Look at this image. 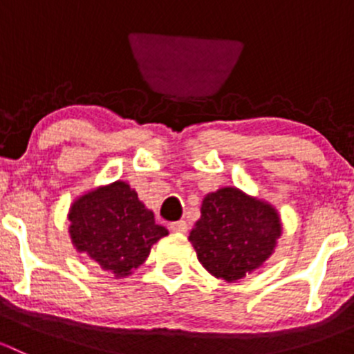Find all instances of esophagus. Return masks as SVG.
I'll return each mask as SVG.
<instances>
[{
  "label": "esophagus",
  "mask_w": 354,
  "mask_h": 354,
  "mask_svg": "<svg viewBox=\"0 0 354 354\" xmlns=\"http://www.w3.org/2000/svg\"><path fill=\"white\" fill-rule=\"evenodd\" d=\"M169 230L174 231V233H187L188 223L187 221H176V223L169 224Z\"/></svg>",
  "instance_id": "34e87169"
}]
</instances>
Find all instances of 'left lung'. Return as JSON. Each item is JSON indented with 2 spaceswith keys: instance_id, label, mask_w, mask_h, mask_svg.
<instances>
[{
  "instance_id": "1",
  "label": "left lung",
  "mask_w": 354,
  "mask_h": 354,
  "mask_svg": "<svg viewBox=\"0 0 354 354\" xmlns=\"http://www.w3.org/2000/svg\"><path fill=\"white\" fill-rule=\"evenodd\" d=\"M188 240L212 276L233 283L259 269L274 252L281 221L269 203L238 188H221L202 202Z\"/></svg>"
}]
</instances>
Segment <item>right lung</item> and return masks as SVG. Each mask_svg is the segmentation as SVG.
Returning a JSON list of instances; mask_svg holds the SVG:
<instances>
[{"mask_svg":"<svg viewBox=\"0 0 354 354\" xmlns=\"http://www.w3.org/2000/svg\"><path fill=\"white\" fill-rule=\"evenodd\" d=\"M68 219L75 248L116 277L140 267L152 245L167 234L124 181L82 195L70 207Z\"/></svg>","mask_w":354,"mask_h":354,"instance_id":"right-lung-1","label":"right lung"}]
</instances>
